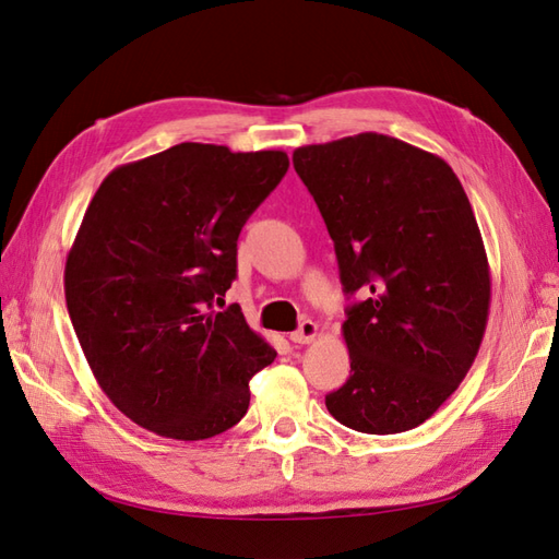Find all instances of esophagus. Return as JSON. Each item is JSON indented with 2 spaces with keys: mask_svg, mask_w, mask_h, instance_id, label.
<instances>
[{
  "mask_svg": "<svg viewBox=\"0 0 559 559\" xmlns=\"http://www.w3.org/2000/svg\"><path fill=\"white\" fill-rule=\"evenodd\" d=\"M314 335H317V324H314V321L312 319H302L300 324H298V329L289 337H292V343H296V345H306V343L314 341Z\"/></svg>",
  "mask_w": 559,
  "mask_h": 559,
  "instance_id": "1",
  "label": "esophagus"
}]
</instances>
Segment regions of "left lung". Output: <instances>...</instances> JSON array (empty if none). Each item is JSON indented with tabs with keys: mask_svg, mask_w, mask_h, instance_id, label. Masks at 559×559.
Listing matches in <instances>:
<instances>
[{
	"mask_svg": "<svg viewBox=\"0 0 559 559\" xmlns=\"http://www.w3.org/2000/svg\"><path fill=\"white\" fill-rule=\"evenodd\" d=\"M294 167L352 300V370L326 408L361 433L408 431L464 380L485 333L489 273L471 202L445 160L378 132L296 148Z\"/></svg>",
	"mask_w": 559,
	"mask_h": 559,
	"instance_id": "left-lung-1",
	"label": "left lung"
}]
</instances>
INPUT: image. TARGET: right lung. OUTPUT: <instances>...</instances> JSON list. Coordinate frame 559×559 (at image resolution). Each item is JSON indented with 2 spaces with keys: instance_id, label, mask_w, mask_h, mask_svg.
Wrapping results in <instances>:
<instances>
[{
  "instance_id": "1",
  "label": "right lung",
  "mask_w": 559,
  "mask_h": 559,
  "mask_svg": "<svg viewBox=\"0 0 559 559\" xmlns=\"http://www.w3.org/2000/svg\"><path fill=\"white\" fill-rule=\"evenodd\" d=\"M286 170L284 151L183 142L118 167L91 200L67 310L99 386L140 427L205 441L245 417L249 378L277 352L240 306L214 302L238 277L242 226Z\"/></svg>"
}]
</instances>
